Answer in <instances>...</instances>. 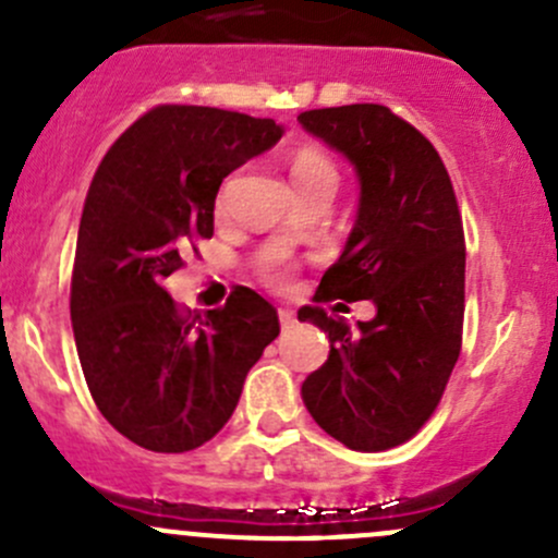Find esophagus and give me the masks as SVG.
<instances>
[{"instance_id":"1","label":"esophagus","mask_w":558,"mask_h":558,"mask_svg":"<svg viewBox=\"0 0 558 558\" xmlns=\"http://www.w3.org/2000/svg\"><path fill=\"white\" fill-rule=\"evenodd\" d=\"M278 318H280V326H283V329H294L296 326V313L289 311V307H280Z\"/></svg>"}]
</instances>
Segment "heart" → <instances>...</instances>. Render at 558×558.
Returning <instances> with one entry per match:
<instances>
[{
	"mask_svg": "<svg viewBox=\"0 0 558 558\" xmlns=\"http://www.w3.org/2000/svg\"><path fill=\"white\" fill-rule=\"evenodd\" d=\"M291 180H294L300 194L307 189H315V185H335L337 189V170L329 161V156L320 154L318 148H302L291 159ZM223 194L227 191H221L218 205H223Z\"/></svg>",
	"mask_w": 558,
	"mask_h": 558,
	"instance_id": "heart-1",
	"label": "heart"
}]
</instances>
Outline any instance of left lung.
Instances as JSON below:
<instances>
[{"label": "left lung", "mask_w": 558, "mask_h": 558, "mask_svg": "<svg viewBox=\"0 0 558 558\" xmlns=\"http://www.w3.org/2000/svg\"><path fill=\"white\" fill-rule=\"evenodd\" d=\"M313 137L340 150L359 178V210L315 302L369 300L356 329L302 307L329 335V359L302 399L315 424L353 451L410 440L440 404L461 351L464 229L435 145L384 105L302 112Z\"/></svg>", "instance_id": "8db88e82"}]
</instances>
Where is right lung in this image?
I'll return each instance as SVG.
<instances>
[{
  "mask_svg": "<svg viewBox=\"0 0 558 558\" xmlns=\"http://www.w3.org/2000/svg\"><path fill=\"white\" fill-rule=\"evenodd\" d=\"M283 137L272 118L161 105L107 150L77 229L70 315L99 413L156 453L205 446L232 418L245 375L280 335L278 313L238 286L218 311H180L165 280L213 238L223 178Z\"/></svg>",
  "mask_w": 558,
  "mask_h": 558,
  "instance_id": "1",
  "label": "right lung"
}]
</instances>
